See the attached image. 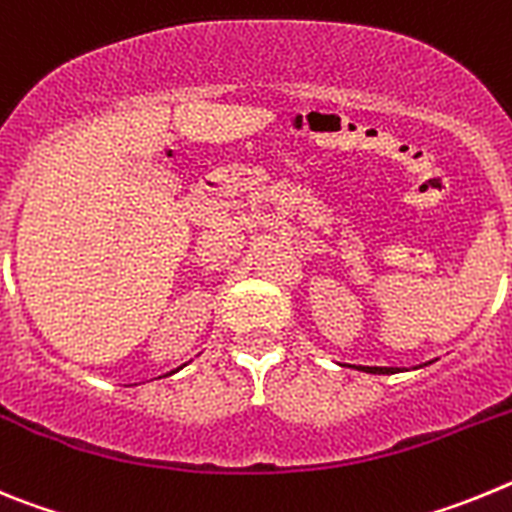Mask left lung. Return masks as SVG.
Masks as SVG:
<instances>
[{"mask_svg": "<svg viewBox=\"0 0 512 512\" xmlns=\"http://www.w3.org/2000/svg\"><path fill=\"white\" fill-rule=\"evenodd\" d=\"M361 372H369V374H395L400 372V369H395V366H359Z\"/></svg>", "mask_w": 512, "mask_h": 512, "instance_id": "obj_1", "label": "left lung"}]
</instances>
